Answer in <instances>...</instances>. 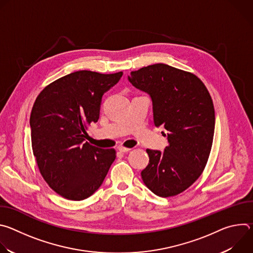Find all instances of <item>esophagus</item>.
<instances>
[{
	"label": "esophagus",
	"mask_w": 253,
	"mask_h": 253,
	"mask_svg": "<svg viewBox=\"0 0 253 253\" xmlns=\"http://www.w3.org/2000/svg\"><path fill=\"white\" fill-rule=\"evenodd\" d=\"M118 150H119L120 152H122V153H126V152H129L131 149H130V148H126V147L121 146V147H118Z\"/></svg>",
	"instance_id": "esophagus-1"
}]
</instances>
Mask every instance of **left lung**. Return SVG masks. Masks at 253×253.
Segmentation results:
<instances>
[{
    "instance_id": "left-lung-1",
    "label": "left lung",
    "mask_w": 253,
    "mask_h": 253,
    "mask_svg": "<svg viewBox=\"0 0 253 253\" xmlns=\"http://www.w3.org/2000/svg\"><path fill=\"white\" fill-rule=\"evenodd\" d=\"M129 82L149 94L156 127L163 126L169 145L164 152L147 149L149 163L141 177L154 194L175 196L203 172L212 146L215 114L203 82L189 72L166 64L132 71Z\"/></svg>"
}]
</instances>
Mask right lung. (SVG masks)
Returning a JSON list of instances; mask_svg holds the SVG:
<instances>
[{
  "label": "right lung",
  "instance_id": "1",
  "mask_svg": "<svg viewBox=\"0 0 253 253\" xmlns=\"http://www.w3.org/2000/svg\"><path fill=\"white\" fill-rule=\"evenodd\" d=\"M122 72L100 74L82 70L43 89L30 116L32 148L48 185L69 200H83L103 183L116 158L114 149L85 142L86 130L100 115L102 96Z\"/></svg>",
  "mask_w": 253,
  "mask_h": 253
}]
</instances>
